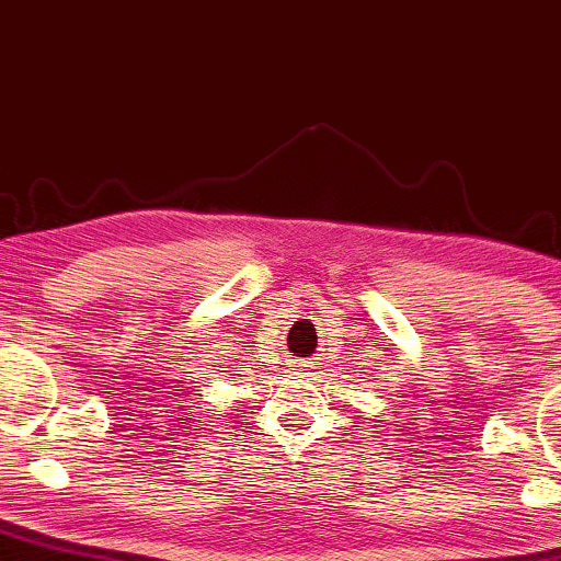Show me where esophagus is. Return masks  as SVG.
I'll use <instances>...</instances> for the list:
<instances>
[{
  "mask_svg": "<svg viewBox=\"0 0 561 561\" xmlns=\"http://www.w3.org/2000/svg\"><path fill=\"white\" fill-rule=\"evenodd\" d=\"M312 367V362H308V358H295V369L297 371H305V369H310Z\"/></svg>",
  "mask_w": 561,
  "mask_h": 561,
  "instance_id": "obj_1",
  "label": "esophagus"
}]
</instances>
